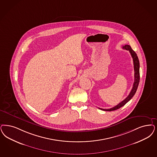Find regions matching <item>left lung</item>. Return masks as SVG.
<instances>
[{
  "instance_id": "obj_1",
  "label": "left lung",
  "mask_w": 157,
  "mask_h": 157,
  "mask_svg": "<svg viewBox=\"0 0 157 157\" xmlns=\"http://www.w3.org/2000/svg\"><path fill=\"white\" fill-rule=\"evenodd\" d=\"M122 48L127 50L129 51L130 53L131 54L132 58H133V65H134V70H135V82L133 83V87L132 89L131 92H130L128 96L124 100L122 101L119 103L118 105L115 106L113 108H109V109H103V108H98L103 111H112L116 110L117 109L122 107L124 106L126 103H128L130 100L133 97L135 94L136 92V90L137 89V87L139 84V81H140V71H139V68H140V63H139V60L138 59V57L137 54L135 53V51H133L129 45L126 44L122 47Z\"/></svg>"
}]
</instances>
